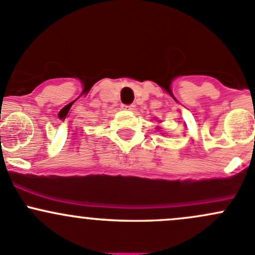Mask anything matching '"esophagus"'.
<instances>
[{"mask_svg":"<svg viewBox=\"0 0 255 255\" xmlns=\"http://www.w3.org/2000/svg\"><path fill=\"white\" fill-rule=\"evenodd\" d=\"M126 110H128V111H133V110L135 109L134 105H127V106H125Z\"/></svg>","mask_w":255,"mask_h":255,"instance_id":"34e87169","label":"esophagus"}]
</instances>
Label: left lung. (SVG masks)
Returning <instances> with one entry per match:
<instances>
[{"mask_svg": "<svg viewBox=\"0 0 255 255\" xmlns=\"http://www.w3.org/2000/svg\"><path fill=\"white\" fill-rule=\"evenodd\" d=\"M158 128H159V127H158Z\"/></svg>", "mask_w": 255, "mask_h": 255, "instance_id": "8db88e82", "label": "left lung"}]
</instances>
